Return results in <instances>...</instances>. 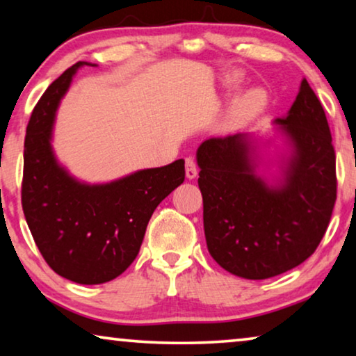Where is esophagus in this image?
<instances>
[{
    "label": "esophagus",
    "instance_id": "1",
    "mask_svg": "<svg viewBox=\"0 0 356 356\" xmlns=\"http://www.w3.org/2000/svg\"><path fill=\"white\" fill-rule=\"evenodd\" d=\"M184 162H186V177H188L189 179H194L197 177V172H199L195 159L193 156H189V157H186Z\"/></svg>",
    "mask_w": 356,
    "mask_h": 356
}]
</instances>
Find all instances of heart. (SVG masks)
Instances as JSON below:
<instances>
[{
	"instance_id": "1",
	"label": "heart",
	"mask_w": 356,
	"mask_h": 356,
	"mask_svg": "<svg viewBox=\"0 0 356 356\" xmlns=\"http://www.w3.org/2000/svg\"><path fill=\"white\" fill-rule=\"evenodd\" d=\"M262 102H264V97H262L261 92H251V94L245 97L242 103H240V108H242V111L245 114H250L256 111V109L262 105Z\"/></svg>"
}]
</instances>
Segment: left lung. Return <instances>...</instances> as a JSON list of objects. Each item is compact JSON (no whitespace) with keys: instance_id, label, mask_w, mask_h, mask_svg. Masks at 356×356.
<instances>
[{"instance_id":"1","label":"left lung","mask_w":356,"mask_h":356,"mask_svg":"<svg viewBox=\"0 0 356 356\" xmlns=\"http://www.w3.org/2000/svg\"><path fill=\"white\" fill-rule=\"evenodd\" d=\"M275 122L294 149L280 188L254 175L247 134L213 136L197 149L207 247L222 269L250 280L280 275L314 254L337 195L331 130L307 81Z\"/></svg>"}]
</instances>
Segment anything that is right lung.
I'll return each mask as SVG.
<instances>
[{
  "mask_svg": "<svg viewBox=\"0 0 356 356\" xmlns=\"http://www.w3.org/2000/svg\"><path fill=\"white\" fill-rule=\"evenodd\" d=\"M86 62L68 68L33 109L24 145L22 209L38 250L60 277L98 285L121 275L143 242L152 213L184 181V161L140 170L108 184L76 181L52 154L60 98Z\"/></svg>",
  "mask_w": 356,
  "mask_h": 356,
  "instance_id": "1",
  "label": "right lung"
}]
</instances>
